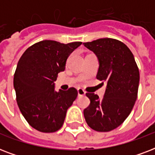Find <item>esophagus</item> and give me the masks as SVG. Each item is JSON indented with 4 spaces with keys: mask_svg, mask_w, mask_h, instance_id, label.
Here are the masks:
<instances>
[{
    "mask_svg": "<svg viewBox=\"0 0 155 155\" xmlns=\"http://www.w3.org/2000/svg\"><path fill=\"white\" fill-rule=\"evenodd\" d=\"M78 95L79 96H84L86 94V92H85L84 90L82 89V88H78Z\"/></svg>",
    "mask_w": 155,
    "mask_h": 155,
    "instance_id": "34e87169",
    "label": "esophagus"
}]
</instances>
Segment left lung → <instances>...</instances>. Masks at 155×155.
I'll return each instance as SVG.
<instances>
[{
    "label": "left lung",
    "mask_w": 155,
    "mask_h": 155,
    "mask_svg": "<svg viewBox=\"0 0 155 155\" xmlns=\"http://www.w3.org/2000/svg\"><path fill=\"white\" fill-rule=\"evenodd\" d=\"M84 46L97 55V79L107 84L103 99L88 93L90 104L84 110L86 122L92 130L108 132L124 122L137 97L139 70L130 50L113 38H100Z\"/></svg>",
    "instance_id": "1"
}]
</instances>
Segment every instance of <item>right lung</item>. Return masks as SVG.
<instances>
[{"label":"right lung","instance_id":"add662e5","mask_svg":"<svg viewBox=\"0 0 155 155\" xmlns=\"http://www.w3.org/2000/svg\"><path fill=\"white\" fill-rule=\"evenodd\" d=\"M81 44L44 40L29 47L18 61L13 78L17 102L23 117L35 130L53 133L62 127L78 92L75 87L57 92L54 81L65 70L68 56Z\"/></svg>","mask_w":155,"mask_h":155}]
</instances>
